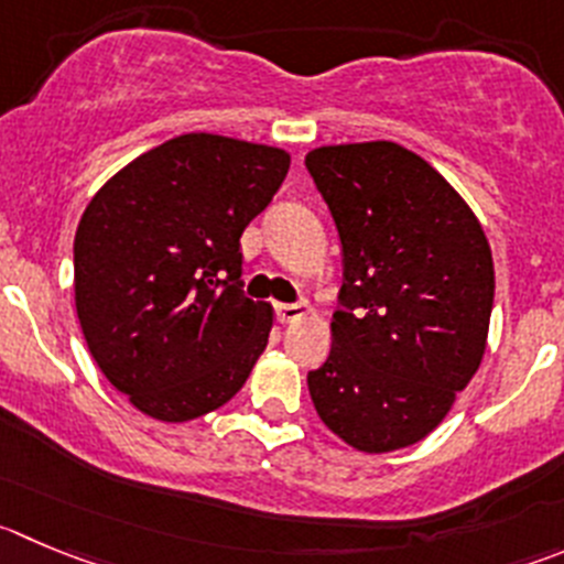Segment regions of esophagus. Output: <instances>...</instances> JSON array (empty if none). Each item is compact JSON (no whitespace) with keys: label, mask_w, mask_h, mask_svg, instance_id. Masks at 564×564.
<instances>
[{"label":"esophagus","mask_w":564,"mask_h":564,"mask_svg":"<svg viewBox=\"0 0 564 564\" xmlns=\"http://www.w3.org/2000/svg\"><path fill=\"white\" fill-rule=\"evenodd\" d=\"M304 315H310L307 304H279L276 307L279 324H293V321H302Z\"/></svg>","instance_id":"1"}]
</instances>
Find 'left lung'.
I'll list each match as a JSON object with an SVG mask.
<instances>
[{
  "label": "left lung",
  "instance_id": "obj_1",
  "mask_svg": "<svg viewBox=\"0 0 564 564\" xmlns=\"http://www.w3.org/2000/svg\"><path fill=\"white\" fill-rule=\"evenodd\" d=\"M304 163L335 218L346 276L310 399L357 452L415 446L485 357L496 293L487 235L452 182L393 141L318 147Z\"/></svg>",
  "mask_w": 564,
  "mask_h": 564
}]
</instances>
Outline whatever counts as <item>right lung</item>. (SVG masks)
<instances>
[{"label": "right lung", "instance_id": "right-lung-1", "mask_svg": "<svg viewBox=\"0 0 564 564\" xmlns=\"http://www.w3.org/2000/svg\"><path fill=\"white\" fill-rule=\"evenodd\" d=\"M288 169L285 149L191 132L127 163L85 207L77 318L107 382L143 415L218 410L265 351L273 310L240 291V235Z\"/></svg>", "mask_w": 564, "mask_h": 564}]
</instances>
